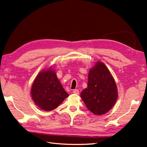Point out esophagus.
Returning <instances> with one entry per match:
<instances>
[{
  "mask_svg": "<svg viewBox=\"0 0 147 147\" xmlns=\"http://www.w3.org/2000/svg\"><path fill=\"white\" fill-rule=\"evenodd\" d=\"M73 94H74L78 95V94H79V89H74V90H73Z\"/></svg>",
  "mask_w": 147,
  "mask_h": 147,
  "instance_id": "34e87169",
  "label": "esophagus"
}]
</instances>
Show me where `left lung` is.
Instances as JSON below:
<instances>
[{
    "label": "left lung",
    "instance_id": "8db88e82",
    "mask_svg": "<svg viewBox=\"0 0 147 147\" xmlns=\"http://www.w3.org/2000/svg\"><path fill=\"white\" fill-rule=\"evenodd\" d=\"M88 86L81 98L89 111L95 115H103L113 106L118 98L115 82L105 63L97 62L88 74Z\"/></svg>",
    "mask_w": 147,
    "mask_h": 147
}]
</instances>
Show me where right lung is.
<instances>
[{
    "label": "right lung",
    "instance_id": "obj_1",
    "mask_svg": "<svg viewBox=\"0 0 147 147\" xmlns=\"http://www.w3.org/2000/svg\"><path fill=\"white\" fill-rule=\"evenodd\" d=\"M30 94L35 105L46 111L56 109L69 96L51 67L38 74L32 86Z\"/></svg>",
    "mask_w": 147,
    "mask_h": 147
}]
</instances>
